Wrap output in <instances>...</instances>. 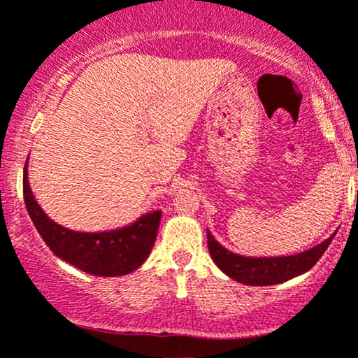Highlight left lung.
<instances>
[{
  "label": "left lung",
  "mask_w": 358,
  "mask_h": 358,
  "mask_svg": "<svg viewBox=\"0 0 358 358\" xmlns=\"http://www.w3.org/2000/svg\"><path fill=\"white\" fill-rule=\"evenodd\" d=\"M333 236L326 239L321 245L304 251V253L275 258L239 257V255L231 253V251L222 248L209 231H207V246H209L210 258L214 260L215 265L236 282H241V284L246 285H275L290 280V278L313 268L316 262L321 258V255L329 246V243L333 241Z\"/></svg>",
  "instance_id": "1"
}]
</instances>
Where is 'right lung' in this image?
Masks as SVG:
<instances>
[{
  "instance_id": "add662e5",
  "label": "right lung",
  "mask_w": 358,
  "mask_h": 358,
  "mask_svg": "<svg viewBox=\"0 0 358 358\" xmlns=\"http://www.w3.org/2000/svg\"><path fill=\"white\" fill-rule=\"evenodd\" d=\"M27 166V164H25ZM23 199L27 210L45 245L56 257L86 273L119 277L134 272L151 253L161 221V212L143 215L132 226L110 233H74L59 226L44 214L30 190L23 171Z\"/></svg>"
}]
</instances>
